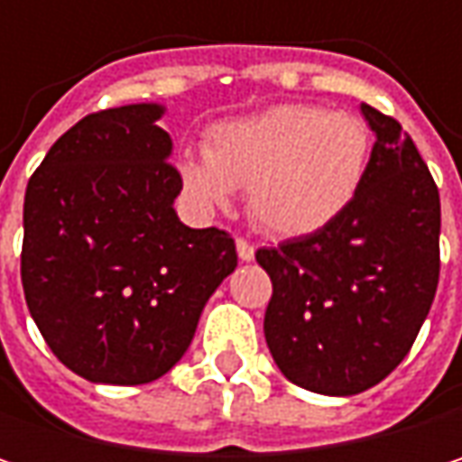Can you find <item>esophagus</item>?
<instances>
[{"label": "esophagus", "instance_id": "34e87169", "mask_svg": "<svg viewBox=\"0 0 462 462\" xmlns=\"http://www.w3.org/2000/svg\"><path fill=\"white\" fill-rule=\"evenodd\" d=\"M235 251H237V259H240V262H251L254 254H256V248H254L248 240H243V237L235 240Z\"/></svg>", "mask_w": 462, "mask_h": 462}]
</instances>
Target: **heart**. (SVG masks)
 I'll use <instances>...</instances> for the list:
<instances>
[{"label": "heart", "mask_w": 462, "mask_h": 462, "mask_svg": "<svg viewBox=\"0 0 462 462\" xmlns=\"http://www.w3.org/2000/svg\"><path fill=\"white\" fill-rule=\"evenodd\" d=\"M372 160L366 123L313 104H275L211 125L206 154L179 162L187 192L225 211L248 189V214L270 235L305 237L337 222L364 187Z\"/></svg>", "instance_id": "b5f03b06"}]
</instances>
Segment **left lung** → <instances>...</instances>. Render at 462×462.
<instances>
[{
	"mask_svg": "<svg viewBox=\"0 0 462 462\" xmlns=\"http://www.w3.org/2000/svg\"><path fill=\"white\" fill-rule=\"evenodd\" d=\"M374 134L361 192L326 230L259 248L273 281L264 339L283 377L356 396L410 353L439 283V189L415 141L361 104Z\"/></svg>",
	"mask_w": 462,
	"mask_h": 462,
	"instance_id": "1",
	"label": "left lung"
}]
</instances>
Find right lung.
<instances>
[{
    "label": "right lung",
    "instance_id": "1",
    "mask_svg": "<svg viewBox=\"0 0 462 462\" xmlns=\"http://www.w3.org/2000/svg\"><path fill=\"white\" fill-rule=\"evenodd\" d=\"M162 104L88 115L50 146L23 200L29 313L74 374L143 385L187 353L206 302L237 267L225 230L187 227Z\"/></svg>",
    "mask_w": 462,
    "mask_h": 462
}]
</instances>
